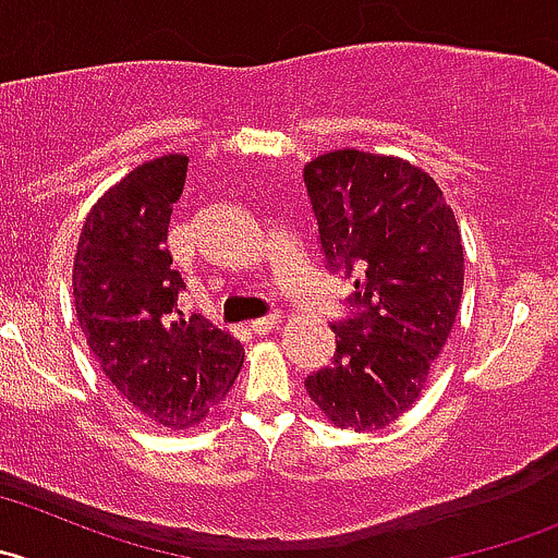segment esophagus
Wrapping results in <instances>:
<instances>
[{"label": "esophagus", "mask_w": 558, "mask_h": 558, "mask_svg": "<svg viewBox=\"0 0 558 558\" xmlns=\"http://www.w3.org/2000/svg\"><path fill=\"white\" fill-rule=\"evenodd\" d=\"M279 320H282V315H276V312H270V315L252 320V326H248V328H252L254 333H268V331H274L276 326H279Z\"/></svg>", "instance_id": "esophagus-1"}]
</instances>
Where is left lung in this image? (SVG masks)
<instances>
[{"mask_svg":"<svg viewBox=\"0 0 558 558\" xmlns=\"http://www.w3.org/2000/svg\"><path fill=\"white\" fill-rule=\"evenodd\" d=\"M328 270L359 274L353 317L337 323L331 367L304 380L342 429H380L422 395L463 295V243L424 169L395 156L333 150L304 167Z\"/></svg>","mask_w":558,"mask_h":558,"instance_id":"obj_1","label":"left lung"}]
</instances>
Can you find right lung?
I'll list each match as a JSON object with an SVG mask.
<instances>
[{
  "label": "right lung",
  "instance_id": "obj_1",
  "mask_svg": "<svg viewBox=\"0 0 558 558\" xmlns=\"http://www.w3.org/2000/svg\"><path fill=\"white\" fill-rule=\"evenodd\" d=\"M189 156L153 158L87 214L73 259L76 317L100 369L136 411L163 427L203 422L235 384L243 348L208 320H185V288L167 248Z\"/></svg>",
  "mask_w": 558,
  "mask_h": 558
}]
</instances>
